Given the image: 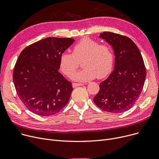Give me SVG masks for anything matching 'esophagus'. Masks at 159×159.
<instances>
[{
  "mask_svg": "<svg viewBox=\"0 0 159 159\" xmlns=\"http://www.w3.org/2000/svg\"><path fill=\"white\" fill-rule=\"evenodd\" d=\"M84 84H77V83H73L72 84V86L73 88H76L77 86H83Z\"/></svg>",
  "mask_w": 159,
  "mask_h": 159,
  "instance_id": "obj_1",
  "label": "esophagus"
}]
</instances>
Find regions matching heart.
I'll list each match as a JSON object with an SVG mask.
<instances>
[{"instance_id":"1","label":"heart","mask_w":159,"mask_h":159,"mask_svg":"<svg viewBox=\"0 0 159 159\" xmlns=\"http://www.w3.org/2000/svg\"><path fill=\"white\" fill-rule=\"evenodd\" d=\"M113 53L110 47L100 44L93 39L84 37L75 44L72 54L63 53L61 55L59 66L66 76L70 77L78 66V61L83 60L84 68L72 75V79L78 82H87L96 77L101 79L108 74L112 68Z\"/></svg>"}]
</instances>
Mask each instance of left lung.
Instances as JSON below:
<instances>
[{"instance_id":"left-lung-1","label":"left lung","mask_w":159,"mask_h":159,"mask_svg":"<svg viewBox=\"0 0 159 159\" xmlns=\"http://www.w3.org/2000/svg\"><path fill=\"white\" fill-rule=\"evenodd\" d=\"M99 37L113 48L114 70L100 83L95 104L110 113H122L134 105L143 91L146 70L140 50L129 38L105 31Z\"/></svg>"}]
</instances>
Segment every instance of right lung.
I'll list each match as a JSON object with an SVG mask.
<instances>
[{
  "mask_svg": "<svg viewBox=\"0 0 159 159\" xmlns=\"http://www.w3.org/2000/svg\"><path fill=\"white\" fill-rule=\"evenodd\" d=\"M74 42L72 38L47 37L20 53L13 79L19 98L30 111L51 116L68 104L73 89L58 70L61 55Z\"/></svg>",
  "mask_w": 159,
  "mask_h": 159,
  "instance_id": "obj_1",
  "label": "right lung"
}]
</instances>
